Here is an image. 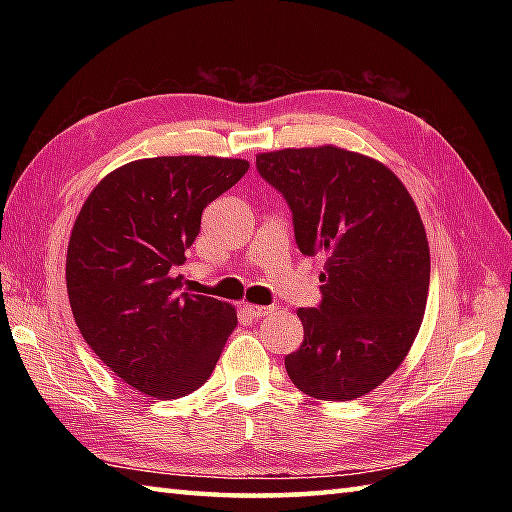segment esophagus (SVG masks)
Here are the masks:
<instances>
[{"label": "esophagus", "instance_id": "1", "mask_svg": "<svg viewBox=\"0 0 512 512\" xmlns=\"http://www.w3.org/2000/svg\"><path fill=\"white\" fill-rule=\"evenodd\" d=\"M244 312L248 314V317H266V314L273 312V308L255 306V303H244Z\"/></svg>", "mask_w": 512, "mask_h": 512}]
</instances>
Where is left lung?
<instances>
[{
    "mask_svg": "<svg viewBox=\"0 0 512 512\" xmlns=\"http://www.w3.org/2000/svg\"><path fill=\"white\" fill-rule=\"evenodd\" d=\"M257 171L290 204L301 253L325 257L323 301L297 310L303 343L286 372L317 400L361 398L422 325L431 257L418 206L383 162L336 145L264 151Z\"/></svg>",
    "mask_w": 512,
    "mask_h": 512,
    "instance_id": "1",
    "label": "left lung"
}]
</instances>
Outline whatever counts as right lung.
<instances>
[{
	"label": "right lung",
	"mask_w": 512,
	"mask_h": 512,
	"mask_svg": "<svg viewBox=\"0 0 512 512\" xmlns=\"http://www.w3.org/2000/svg\"><path fill=\"white\" fill-rule=\"evenodd\" d=\"M248 171L217 156L140 158L96 184L72 226L65 284L85 343L127 385L158 400L209 380L237 312L178 292L202 211Z\"/></svg>",
	"instance_id": "right-lung-1"
}]
</instances>
